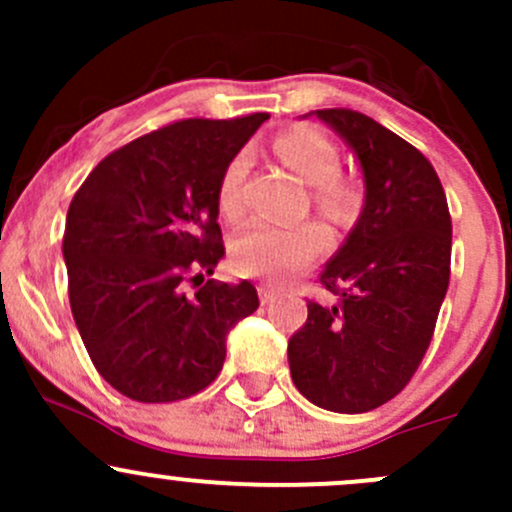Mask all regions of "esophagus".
<instances>
[{"mask_svg": "<svg viewBox=\"0 0 512 512\" xmlns=\"http://www.w3.org/2000/svg\"><path fill=\"white\" fill-rule=\"evenodd\" d=\"M260 299L262 304H272L277 299V292L270 285H260Z\"/></svg>", "mask_w": 512, "mask_h": 512, "instance_id": "34e87169", "label": "esophagus"}]
</instances>
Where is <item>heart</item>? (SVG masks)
Here are the masks:
<instances>
[{
	"instance_id": "b5f03b06",
	"label": "heart",
	"mask_w": 512,
	"mask_h": 512,
	"mask_svg": "<svg viewBox=\"0 0 512 512\" xmlns=\"http://www.w3.org/2000/svg\"><path fill=\"white\" fill-rule=\"evenodd\" d=\"M275 151L302 180L312 183V200L324 215L339 218L352 208V188L339 178V151L314 128H289L275 138ZM250 156L240 151L225 165L218 183V205L225 218H240L242 183ZM329 247V232L319 223H250L232 242V262L242 275L282 282L307 270Z\"/></svg>"
}]
</instances>
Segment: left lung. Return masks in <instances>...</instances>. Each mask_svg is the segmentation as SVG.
I'll return each instance as SVG.
<instances>
[{"label":"left lung","instance_id":"obj_1","mask_svg":"<svg viewBox=\"0 0 512 512\" xmlns=\"http://www.w3.org/2000/svg\"><path fill=\"white\" fill-rule=\"evenodd\" d=\"M352 146L364 173V210L327 262L307 322L289 337L299 394L337 414L394 399L416 374L451 280V213L436 170L418 148L352 108L317 111Z\"/></svg>","mask_w":512,"mask_h":512}]
</instances>
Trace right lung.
Instances as JSON below:
<instances>
[{
	"instance_id": "1",
	"label": "right lung",
	"mask_w": 512,
	"mask_h": 512,
	"mask_svg": "<svg viewBox=\"0 0 512 512\" xmlns=\"http://www.w3.org/2000/svg\"><path fill=\"white\" fill-rule=\"evenodd\" d=\"M270 113L185 118L108 153L64 230L69 302L96 371L143 404L218 379L225 337L260 307L250 282L205 280L225 255L218 183Z\"/></svg>"
}]
</instances>
